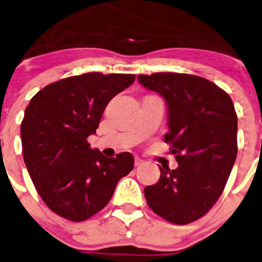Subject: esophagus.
I'll return each mask as SVG.
<instances>
[{
	"mask_svg": "<svg viewBox=\"0 0 262 262\" xmlns=\"http://www.w3.org/2000/svg\"><path fill=\"white\" fill-rule=\"evenodd\" d=\"M134 164H135V167H140V165L144 164V160H141L140 157H135Z\"/></svg>",
	"mask_w": 262,
	"mask_h": 262,
	"instance_id": "34e87169",
	"label": "esophagus"
}]
</instances>
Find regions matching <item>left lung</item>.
Listing matches in <instances>:
<instances>
[{"label": "left lung", "instance_id": "8db88e82", "mask_svg": "<svg viewBox=\"0 0 262 262\" xmlns=\"http://www.w3.org/2000/svg\"><path fill=\"white\" fill-rule=\"evenodd\" d=\"M138 79L167 101L169 132L164 141L179 163L173 170L160 167V180L144 190L147 205L171 224L193 223L219 200L236 161L233 102L200 76L156 72Z\"/></svg>", "mask_w": 262, "mask_h": 262}]
</instances>
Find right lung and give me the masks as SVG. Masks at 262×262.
Instances as JSON below:
<instances>
[{
    "label": "right lung",
    "instance_id": "obj_1",
    "mask_svg": "<svg viewBox=\"0 0 262 262\" xmlns=\"http://www.w3.org/2000/svg\"><path fill=\"white\" fill-rule=\"evenodd\" d=\"M134 81L135 75L88 72L46 85L30 100L20 125L23 156L53 213L75 223L89 219L133 169L130 152L105 157L91 148L87 138L111 99Z\"/></svg>",
    "mask_w": 262,
    "mask_h": 262
}]
</instances>
